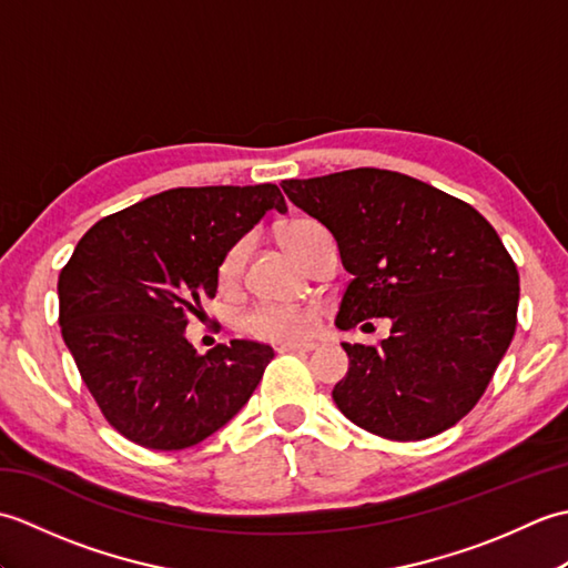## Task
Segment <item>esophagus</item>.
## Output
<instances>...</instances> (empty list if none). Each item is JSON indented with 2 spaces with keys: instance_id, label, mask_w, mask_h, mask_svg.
Segmentation results:
<instances>
[{
  "instance_id": "esophagus-1",
  "label": "esophagus",
  "mask_w": 568,
  "mask_h": 568,
  "mask_svg": "<svg viewBox=\"0 0 568 568\" xmlns=\"http://www.w3.org/2000/svg\"><path fill=\"white\" fill-rule=\"evenodd\" d=\"M315 342H293V344H281L277 346V352L281 354H287V352H297V354H310L315 352Z\"/></svg>"
}]
</instances>
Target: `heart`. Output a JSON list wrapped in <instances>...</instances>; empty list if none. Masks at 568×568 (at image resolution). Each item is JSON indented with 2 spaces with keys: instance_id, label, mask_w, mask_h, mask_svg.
I'll list each match as a JSON object with an SVG mask.
<instances>
[{
  "instance_id": "heart-1",
  "label": "heart",
  "mask_w": 568,
  "mask_h": 568,
  "mask_svg": "<svg viewBox=\"0 0 568 568\" xmlns=\"http://www.w3.org/2000/svg\"><path fill=\"white\" fill-rule=\"evenodd\" d=\"M320 232H324V229L315 220H293L281 226L277 236H281L283 246L291 251L295 258L305 263L312 239H315ZM246 251H248L246 239L236 241V244L226 251V256L222 258V265H220L222 285H232L239 281L241 271H244ZM315 324H317L315 307L283 305V303L256 305L246 312L244 320H241V327H244L248 334L268 342L303 339V336H307L312 329H315Z\"/></svg>"
}]
</instances>
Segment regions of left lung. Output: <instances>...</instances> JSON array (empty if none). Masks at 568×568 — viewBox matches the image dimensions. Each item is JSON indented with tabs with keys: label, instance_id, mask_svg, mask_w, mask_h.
I'll return each mask as SVG.
<instances>
[{
	"label": "left lung",
	"instance_id": "obj_1",
	"mask_svg": "<svg viewBox=\"0 0 568 568\" xmlns=\"http://www.w3.org/2000/svg\"><path fill=\"white\" fill-rule=\"evenodd\" d=\"M283 190L329 229L354 275L336 327L393 322L378 346L342 344L336 407L395 442L454 427L486 393L517 324L520 275L496 229L470 204L381 168L285 180Z\"/></svg>",
	"mask_w": 568,
	"mask_h": 568
}]
</instances>
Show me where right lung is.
Instances as JSON below:
<instances>
[{"mask_svg": "<svg viewBox=\"0 0 568 568\" xmlns=\"http://www.w3.org/2000/svg\"><path fill=\"white\" fill-rule=\"evenodd\" d=\"M268 210L277 185L173 187L104 216L58 277L60 332L106 422L178 452L224 427L256 390L268 344L234 339L200 356L185 336L220 285V265Z\"/></svg>", "mask_w": 568, "mask_h": 568, "instance_id": "right-lung-1", "label": "right lung"}]
</instances>
